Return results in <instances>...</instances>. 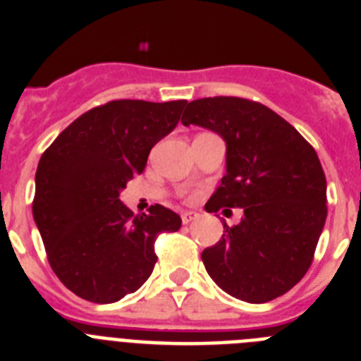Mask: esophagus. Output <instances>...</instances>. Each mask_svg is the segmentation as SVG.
<instances>
[{"instance_id":"34e87169","label":"esophagus","mask_w":361,"mask_h":361,"mask_svg":"<svg viewBox=\"0 0 361 361\" xmlns=\"http://www.w3.org/2000/svg\"><path fill=\"white\" fill-rule=\"evenodd\" d=\"M197 216H199V215H197V213H193V212H184L183 213V222H184V224H190L191 220H195Z\"/></svg>"}]
</instances>
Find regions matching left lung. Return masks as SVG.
I'll use <instances>...</instances> for the list:
<instances>
[{"mask_svg": "<svg viewBox=\"0 0 361 361\" xmlns=\"http://www.w3.org/2000/svg\"><path fill=\"white\" fill-rule=\"evenodd\" d=\"M183 124L226 141V175L206 212L242 208L240 224L202 251L222 291L264 304L304 279L327 216V183L317 152L271 108L242 97L188 103Z\"/></svg>", "mask_w": 361, "mask_h": 361, "instance_id": "1", "label": "left lung"}]
</instances>
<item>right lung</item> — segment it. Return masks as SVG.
Segmentation results:
<instances>
[{
	"label": "right lung",
	"instance_id": "right-lung-1",
	"mask_svg": "<svg viewBox=\"0 0 361 361\" xmlns=\"http://www.w3.org/2000/svg\"><path fill=\"white\" fill-rule=\"evenodd\" d=\"M184 106V99L110 101L78 117L41 155L32 213L50 267L81 298L111 304L137 291L157 262L159 233L183 224L161 204L133 215L119 195Z\"/></svg>",
	"mask_w": 361,
	"mask_h": 361
}]
</instances>
